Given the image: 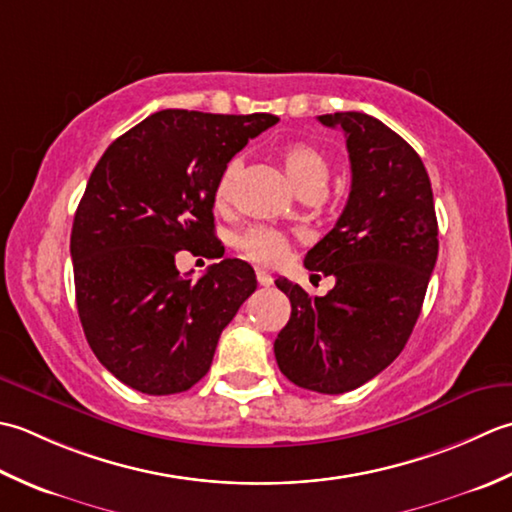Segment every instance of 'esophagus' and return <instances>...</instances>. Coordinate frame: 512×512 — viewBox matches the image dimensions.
Wrapping results in <instances>:
<instances>
[{
	"instance_id": "1",
	"label": "esophagus",
	"mask_w": 512,
	"mask_h": 512,
	"mask_svg": "<svg viewBox=\"0 0 512 512\" xmlns=\"http://www.w3.org/2000/svg\"><path fill=\"white\" fill-rule=\"evenodd\" d=\"M256 278H258V285L260 287H269L271 283H274V278H271V274L267 269H256Z\"/></svg>"
}]
</instances>
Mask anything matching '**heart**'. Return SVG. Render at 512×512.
I'll return each instance as SVG.
<instances>
[{
	"label": "heart",
	"instance_id": "b5f03b06",
	"mask_svg": "<svg viewBox=\"0 0 512 512\" xmlns=\"http://www.w3.org/2000/svg\"><path fill=\"white\" fill-rule=\"evenodd\" d=\"M280 161H283V168L289 176V181L296 185L298 192L307 190H325L329 181V161L327 156L322 154L318 148L305 141H294L287 143L278 152ZM232 185H234V165H227V168L218 176L214 201L216 207H225L232 198ZM238 247L243 249L247 258L256 260V263L263 265H274L285 254L287 238L276 232V229L269 227H252L238 238Z\"/></svg>",
	"mask_w": 512,
	"mask_h": 512
}]
</instances>
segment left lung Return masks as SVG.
Masks as SVG:
<instances>
[{
  "label": "left lung",
  "instance_id": "8db88e82",
  "mask_svg": "<svg viewBox=\"0 0 512 512\" xmlns=\"http://www.w3.org/2000/svg\"><path fill=\"white\" fill-rule=\"evenodd\" d=\"M318 121L347 137L351 192L305 267L333 276L336 287L309 296L287 278L276 280L291 318L274 353L287 380L338 395L375 378L404 349L437 260V218L429 174L400 134L364 112Z\"/></svg>",
  "mask_w": 512,
  "mask_h": 512
}]
</instances>
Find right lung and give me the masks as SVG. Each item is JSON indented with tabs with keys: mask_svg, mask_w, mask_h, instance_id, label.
<instances>
[{
	"mask_svg": "<svg viewBox=\"0 0 512 512\" xmlns=\"http://www.w3.org/2000/svg\"><path fill=\"white\" fill-rule=\"evenodd\" d=\"M274 114L161 110L103 152L70 234L77 311L114 378L148 395L187 391L210 371L221 331L254 294L256 274L221 258L218 176ZM218 257L196 284L175 254Z\"/></svg>",
	"mask_w": 512,
	"mask_h": 512,
	"instance_id": "right-lung-1",
	"label": "right lung"
}]
</instances>
